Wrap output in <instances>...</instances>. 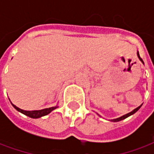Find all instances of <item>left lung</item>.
<instances>
[{
    "label": "left lung",
    "mask_w": 154,
    "mask_h": 154,
    "mask_svg": "<svg viewBox=\"0 0 154 154\" xmlns=\"http://www.w3.org/2000/svg\"><path fill=\"white\" fill-rule=\"evenodd\" d=\"M137 56H138V57H139V60L142 62V63L144 64V63H143V61L142 60V58H141V57H140V56H139V51L137 52ZM141 106H142V105H141V106H139V107H137V108H135L134 110H133L132 111H131V112H129V113L126 114V115H124V116H120V117H119V118H116V119H110V121H112V122H119V121H120V120H123V119H126L127 117H129V116H132V115H134V114L135 113V112H137V111H138V110H139V109H140V107H141ZM97 115H98V114H97ZM98 116H100V117H101V116H100V115H98Z\"/></svg>",
    "instance_id": "left-lung-1"
}]
</instances>
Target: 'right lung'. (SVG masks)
<instances>
[{
    "instance_id": "1",
    "label": "right lung",
    "mask_w": 154,
    "mask_h": 154,
    "mask_svg": "<svg viewBox=\"0 0 154 154\" xmlns=\"http://www.w3.org/2000/svg\"><path fill=\"white\" fill-rule=\"evenodd\" d=\"M11 105L13 106V107L15 108V110H18L19 112H20V113L24 114L26 116H29V117H30V118H33V119H38V118H40L42 116H47L48 114L52 112L53 110H55V109H57V106H53L50 107V108H46V109H43V110H22L20 108H19L16 106H15L14 104H12V102H11Z\"/></svg>"
}]
</instances>
